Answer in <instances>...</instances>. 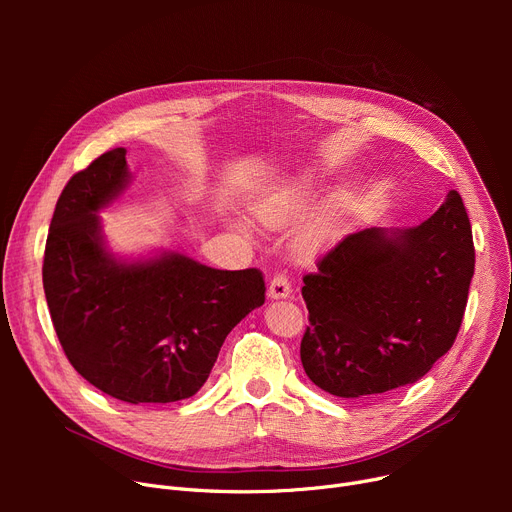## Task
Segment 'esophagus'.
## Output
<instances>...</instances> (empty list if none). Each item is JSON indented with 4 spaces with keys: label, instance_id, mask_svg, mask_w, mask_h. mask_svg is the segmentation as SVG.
Wrapping results in <instances>:
<instances>
[{
    "label": "esophagus",
    "instance_id": "obj_1",
    "mask_svg": "<svg viewBox=\"0 0 512 512\" xmlns=\"http://www.w3.org/2000/svg\"><path fill=\"white\" fill-rule=\"evenodd\" d=\"M290 292V280L286 278V274H276L270 282V288H267L270 299H286L290 297Z\"/></svg>",
    "mask_w": 512,
    "mask_h": 512
}]
</instances>
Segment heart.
<instances>
[{"mask_svg": "<svg viewBox=\"0 0 512 512\" xmlns=\"http://www.w3.org/2000/svg\"><path fill=\"white\" fill-rule=\"evenodd\" d=\"M307 193L305 191H288L265 199L257 207V215L263 224L267 226H284L286 222L294 220L297 215L307 207ZM346 213V201L342 197L332 199L324 211L319 213L317 222L307 230V234L301 238V249L303 251H315L321 247V242L328 240L340 226L342 218Z\"/></svg>", "mask_w": 512, "mask_h": 512, "instance_id": "heart-1", "label": "heart"}]
</instances>
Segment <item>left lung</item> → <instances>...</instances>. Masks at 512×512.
<instances>
[{
    "label": "left lung",
    "mask_w": 512,
    "mask_h": 512,
    "mask_svg": "<svg viewBox=\"0 0 512 512\" xmlns=\"http://www.w3.org/2000/svg\"><path fill=\"white\" fill-rule=\"evenodd\" d=\"M473 272L471 222L456 191L417 228L344 236L303 276L309 380L342 398L415 384L454 344Z\"/></svg>",
    "instance_id": "left-lung-1"
}]
</instances>
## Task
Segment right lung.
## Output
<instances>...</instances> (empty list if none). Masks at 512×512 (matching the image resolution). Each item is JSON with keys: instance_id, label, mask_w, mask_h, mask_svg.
Returning a JSON list of instances; mask_svg holds the SVG:
<instances>
[{"instance_id": "1", "label": "right lung", "mask_w": 512, "mask_h": 512, "mask_svg": "<svg viewBox=\"0 0 512 512\" xmlns=\"http://www.w3.org/2000/svg\"><path fill=\"white\" fill-rule=\"evenodd\" d=\"M126 180L124 147L68 180L49 224L43 288L62 351L89 384L128 405H164L207 382L230 330L265 303V278L184 255L116 263L95 213Z\"/></svg>"}]
</instances>
